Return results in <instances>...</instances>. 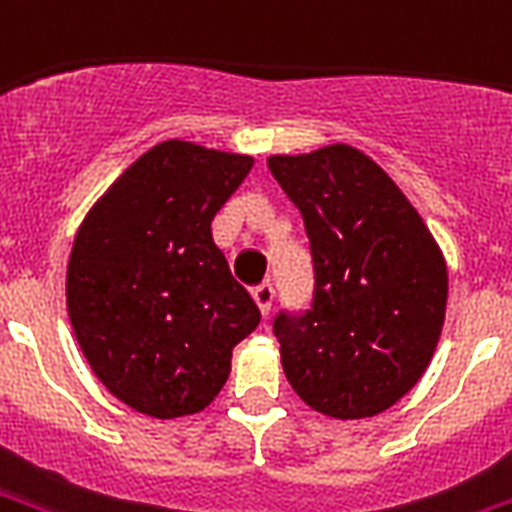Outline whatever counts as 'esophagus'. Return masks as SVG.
Instances as JSON below:
<instances>
[{
	"instance_id": "obj_1",
	"label": "esophagus",
	"mask_w": 512,
	"mask_h": 512,
	"mask_svg": "<svg viewBox=\"0 0 512 512\" xmlns=\"http://www.w3.org/2000/svg\"><path fill=\"white\" fill-rule=\"evenodd\" d=\"M252 298H255V304H257V309H260V314H263V317H266L268 312H271V304H274V287L268 285H260V287H255V290H252Z\"/></svg>"
}]
</instances>
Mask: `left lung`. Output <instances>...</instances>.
Segmentation results:
<instances>
[{"mask_svg":"<svg viewBox=\"0 0 512 512\" xmlns=\"http://www.w3.org/2000/svg\"><path fill=\"white\" fill-rule=\"evenodd\" d=\"M268 170L304 217L314 263L312 309L274 320L287 382L328 418H374L437 350L442 249L391 176L347 143L274 154Z\"/></svg>","mask_w":512,"mask_h":512,"instance_id":"obj_1","label":"left lung"}]
</instances>
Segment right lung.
<instances>
[{
	"instance_id": "add662e5",
	"label": "right lung",
	"mask_w": 512,
	"mask_h": 512,
	"mask_svg": "<svg viewBox=\"0 0 512 512\" xmlns=\"http://www.w3.org/2000/svg\"><path fill=\"white\" fill-rule=\"evenodd\" d=\"M255 160L162 140L102 192L75 233L67 314L97 380L149 418L206 410L260 323L211 222Z\"/></svg>"
}]
</instances>
